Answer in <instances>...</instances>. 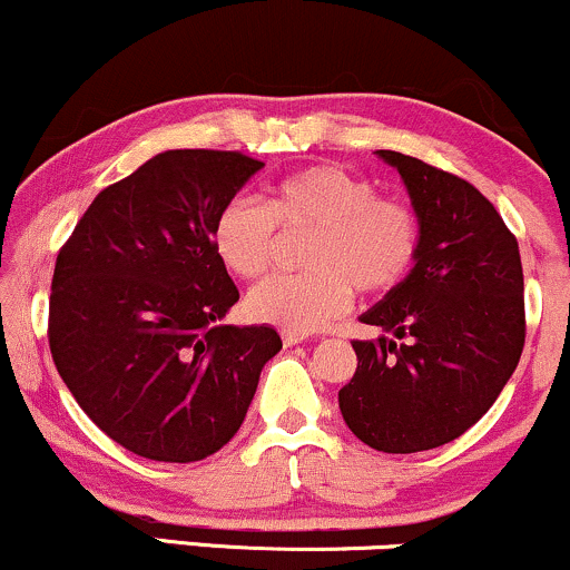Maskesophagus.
I'll return each mask as SVG.
<instances>
[{
  "label": "esophagus",
  "mask_w": 570,
  "mask_h": 570,
  "mask_svg": "<svg viewBox=\"0 0 570 570\" xmlns=\"http://www.w3.org/2000/svg\"><path fill=\"white\" fill-rule=\"evenodd\" d=\"M281 340H284V345H297V343H305L307 335L305 332H292V330H281Z\"/></svg>",
  "instance_id": "obj_1"
}]
</instances>
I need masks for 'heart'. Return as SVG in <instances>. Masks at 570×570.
<instances>
[{"mask_svg": "<svg viewBox=\"0 0 570 570\" xmlns=\"http://www.w3.org/2000/svg\"><path fill=\"white\" fill-rule=\"evenodd\" d=\"M307 235L299 276L254 286L246 313L292 332L322 330L353 303V292L381 297L410 276L421 252V217L410 203L381 198L364 176L307 166L281 176L265 206L235 195L219 208L212 244L233 276L263 278L276 265L281 235Z\"/></svg>", "mask_w": 570, "mask_h": 570, "instance_id": "1", "label": "heart"}]
</instances>
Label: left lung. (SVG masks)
<instances>
[{"instance_id":"1","label":"left lung","mask_w":570,"mask_h":570,"mask_svg":"<svg viewBox=\"0 0 570 570\" xmlns=\"http://www.w3.org/2000/svg\"><path fill=\"white\" fill-rule=\"evenodd\" d=\"M421 217L410 276L362 322L396 340H353L358 367L337 394L353 434L383 453L453 442L499 399L525 345L517 238L461 176L377 149Z\"/></svg>"}]
</instances>
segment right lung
I'll return each instance as SVG.
<instances>
[{
	"mask_svg": "<svg viewBox=\"0 0 570 570\" xmlns=\"http://www.w3.org/2000/svg\"><path fill=\"white\" fill-rule=\"evenodd\" d=\"M265 163L168 149L96 195L56 259L48 340L58 375L109 440L149 461L217 453L244 423L271 326L222 324L238 303L214 217Z\"/></svg>",
	"mask_w": 570,
	"mask_h": 570,
	"instance_id": "add662e5",
	"label": "right lung"
}]
</instances>
